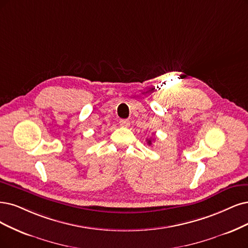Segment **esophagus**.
<instances>
[{
    "label": "esophagus",
    "mask_w": 248,
    "mask_h": 248,
    "mask_svg": "<svg viewBox=\"0 0 248 248\" xmlns=\"http://www.w3.org/2000/svg\"><path fill=\"white\" fill-rule=\"evenodd\" d=\"M119 124L123 127H127L130 126V121L129 119H121V121H119Z\"/></svg>",
    "instance_id": "1"
}]
</instances>
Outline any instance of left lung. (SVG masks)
Masks as SVG:
<instances>
[{"mask_svg":"<svg viewBox=\"0 0 248 248\" xmlns=\"http://www.w3.org/2000/svg\"><path fill=\"white\" fill-rule=\"evenodd\" d=\"M147 141H148V142H147L148 145H151V144H152V141H151V140H147Z\"/></svg>","mask_w":248,"mask_h":248,"instance_id":"left-lung-1","label":"left lung"}]
</instances>
